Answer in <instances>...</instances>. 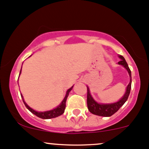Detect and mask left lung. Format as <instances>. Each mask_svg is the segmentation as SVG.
<instances>
[{
    "mask_svg": "<svg viewBox=\"0 0 149 149\" xmlns=\"http://www.w3.org/2000/svg\"><path fill=\"white\" fill-rule=\"evenodd\" d=\"M120 59H121L120 61H118V64L120 65L123 66L129 73L130 78V81L129 84H128L127 89L123 97L118 102H115V103L112 104H99L97 102L94 100L92 98V95H90V90H89L88 87V94H87V104H88V110L90 111V113L95 115L100 116H104V117H109L113 115L116 112H117L119 110V109L122 107L123 104L125 103L126 101L127 100L128 97H129L130 93L131 90V84H132V76H131V71L130 69L129 66L126 62L125 58L123 56L119 55L118 56Z\"/></svg>",
    "mask_w": 149,
    "mask_h": 149,
    "instance_id": "8db88e82",
    "label": "left lung"
}]
</instances>
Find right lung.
I'll return each mask as SVG.
<instances>
[{"mask_svg":"<svg viewBox=\"0 0 149 149\" xmlns=\"http://www.w3.org/2000/svg\"><path fill=\"white\" fill-rule=\"evenodd\" d=\"M21 71H22V69H21ZM21 71H20V73H19V75L20 73H21ZM72 86L71 88H69V90L66 91V96H65L64 99L63 100L62 102H61V103L59 104V106L57 108H55V109H52V110H50V111H44V112H38L36 111L33 110V109H32L31 108L29 107L28 105H27L26 103L24 102V100L23 99V96H22V95L21 94V97L22 98V100H23V102L24 104H25L26 107L27 108V109H29V110L32 113H33L34 115H36L38 117L40 118H42V119H50V118H56V117H58V116H61V114L64 113V110H65V108H66V100H67V97L69 96V94L70 91H71V90H72L73 88Z\"/></svg>","mask_w":149,"mask_h":149,"instance_id":"right-lung-1","label":"right lung"}]
</instances>
